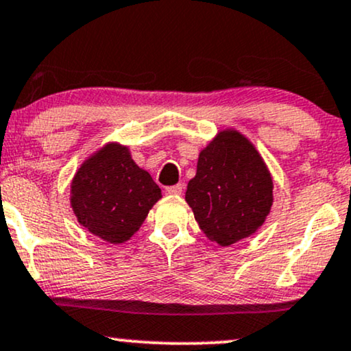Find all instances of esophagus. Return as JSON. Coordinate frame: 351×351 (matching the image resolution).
I'll list each match as a JSON object with an SVG mask.
<instances>
[{"mask_svg": "<svg viewBox=\"0 0 351 351\" xmlns=\"http://www.w3.org/2000/svg\"><path fill=\"white\" fill-rule=\"evenodd\" d=\"M182 190H184V185L177 184V185H172V187H166V193L167 195H180Z\"/></svg>", "mask_w": 351, "mask_h": 351, "instance_id": "34e87169", "label": "esophagus"}]
</instances>
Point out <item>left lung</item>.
Instances as JSON below:
<instances>
[{
	"label": "left lung",
	"instance_id": "left-lung-1",
	"mask_svg": "<svg viewBox=\"0 0 351 351\" xmlns=\"http://www.w3.org/2000/svg\"><path fill=\"white\" fill-rule=\"evenodd\" d=\"M185 202L203 234L228 247L263 226L274 205V177L244 133L223 128L198 153Z\"/></svg>",
	"mask_w": 351,
	"mask_h": 351
}]
</instances>
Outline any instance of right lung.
Here are the masks:
<instances>
[{
    "instance_id": "right-lung-1",
    "label": "right lung",
    "mask_w": 351,
    "mask_h": 351,
    "mask_svg": "<svg viewBox=\"0 0 351 351\" xmlns=\"http://www.w3.org/2000/svg\"><path fill=\"white\" fill-rule=\"evenodd\" d=\"M162 198L148 171L127 145L109 141L84 159L73 176L70 205L77 223L109 244L127 242Z\"/></svg>"
}]
</instances>
